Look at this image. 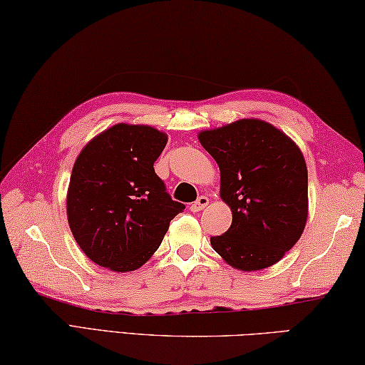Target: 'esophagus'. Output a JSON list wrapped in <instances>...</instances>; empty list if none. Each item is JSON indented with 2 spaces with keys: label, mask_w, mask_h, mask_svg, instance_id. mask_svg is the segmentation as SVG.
I'll list each match as a JSON object with an SVG mask.
<instances>
[{
  "label": "esophagus",
  "mask_w": 365,
  "mask_h": 365,
  "mask_svg": "<svg viewBox=\"0 0 365 365\" xmlns=\"http://www.w3.org/2000/svg\"><path fill=\"white\" fill-rule=\"evenodd\" d=\"M207 204H209V197H207V196H200V197H197V201L190 204V210H191V212H200V210H202Z\"/></svg>",
  "instance_id": "obj_1"
}]
</instances>
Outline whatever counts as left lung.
Instances as JSON below:
<instances>
[{"mask_svg":"<svg viewBox=\"0 0 365 365\" xmlns=\"http://www.w3.org/2000/svg\"><path fill=\"white\" fill-rule=\"evenodd\" d=\"M220 169L233 222L210 237L230 267L260 271L292 249L308 218V169L298 145L263 119L244 118L197 134Z\"/></svg>","mask_w":365,"mask_h":365,"instance_id":"obj_1","label":"left lung"}]
</instances>
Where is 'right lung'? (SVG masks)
Wrapping results in <instances>:
<instances>
[{
  "label": "right lung",
  "instance_id": "obj_1",
  "mask_svg": "<svg viewBox=\"0 0 365 365\" xmlns=\"http://www.w3.org/2000/svg\"><path fill=\"white\" fill-rule=\"evenodd\" d=\"M165 143L168 135L151 125L119 123L78 155L67 218L79 249L96 264L116 273L140 268L185 209L165 193L153 168Z\"/></svg>",
  "mask_w": 365,
  "mask_h": 365
}]
</instances>
